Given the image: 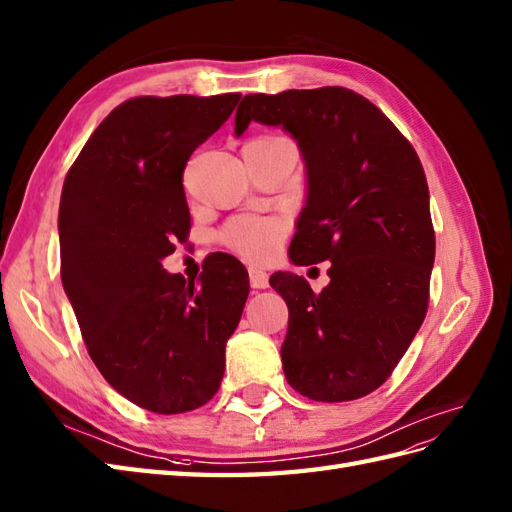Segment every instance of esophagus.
<instances>
[{
    "label": "esophagus",
    "instance_id": "1",
    "mask_svg": "<svg viewBox=\"0 0 512 512\" xmlns=\"http://www.w3.org/2000/svg\"><path fill=\"white\" fill-rule=\"evenodd\" d=\"M249 284H252V289H267L269 276L265 271H260L256 267H249Z\"/></svg>",
    "mask_w": 512,
    "mask_h": 512
}]
</instances>
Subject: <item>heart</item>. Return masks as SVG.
<instances>
[{
  "instance_id": "obj_1",
  "label": "heart",
  "mask_w": 512,
  "mask_h": 512,
  "mask_svg": "<svg viewBox=\"0 0 512 512\" xmlns=\"http://www.w3.org/2000/svg\"><path fill=\"white\" fill-rule=\"evenodd\" d=\"M286 234V226L278 219H239L230 223L223 232L226 241L234 252L254 260V263H267L278 254L280 243Z\"/></svg>"
}]
</instances>
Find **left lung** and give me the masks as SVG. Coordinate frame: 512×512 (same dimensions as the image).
<instances>
[{"mask_svg": "<svg viewBox=\"0 0 512 512\" xmlns=\"http://www.w3.org/2000/svg\"><path fill=\"white\" fill-rule=\"evenodd\" d=\"M252 121L289 132L304 160L291 263H332L319 295L291 271L269 278L289 306L284 376L310 400H358L391 376L426 317L434 265L426 173L384 112L343 86L245 95L234 134Z\"/></svg>", "mask_w": 512, "mask_h": 512, "instance_id": "1", "label": "left lung"}]
</instances>
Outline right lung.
Returning <instances> with one entry per match:
<instances>
[{
  "mask_svg": "<svg viewBox=\"0 0 512 512\" xmlns=\"http://www.w3.org/2000/svg\"><path fill=\"white\" fill-rule=\"evenodd\" d=\"M239 93L134 97L99 123L60 195V278L104 380L158 415L189 413L219 389L241 321L247 271L210 258L195 282L162 269L186 241L182 171Z\"/></svg>",
  "mask_w": 512,
  "mask_h": 512,
  "instance_id": "add662e5",
  "label": "right lung"
}]
</instances>
